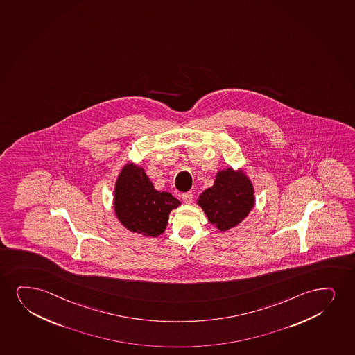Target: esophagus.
Here are the masks:
<instances>
[{
    "mask_svg": "<svg viewBox=\"0 0 355 355\" xmlns=\"http://www.w3.org/2000/svg\"><path fill=\"white\" fill-rule=\"evenodd\" d=\"M182 200H183L184 203L190 205L193 202V193H190V191L182 193Z\"/></svg>",
    "mask_w": 355,
    "mask_h": 355,
    "instance_id": "obj_1",
    "label": "esophagus"
}]
</instances>
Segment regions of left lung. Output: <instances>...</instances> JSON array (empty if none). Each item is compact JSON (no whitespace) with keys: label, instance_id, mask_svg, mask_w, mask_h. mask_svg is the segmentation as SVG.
<instances>
[{"label":"left lung","instance_id":"1","mask_svg":"<svg viewBox=\"0 0 355 355\" xmlns=\"http://www.w3.org/2000/svg\"><path fill=\"white\" fill-rule=\"evenodd\" d=\"M254 188L249 178L232 168L220 171L211 188L202 193L198 205L210 223L227 231L245 219L254 207Z\"/></svg>","mask_w":355,"mask_h":355}]
</instances>
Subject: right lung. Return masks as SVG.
<instances>
[{
  "label": "right lung",
  "mask_w": 355,
  "mask_h": 355,
  "mask_svg": "<svg viewBox=\"0 0 355 355\" xmlns=\"http://www.w3.org/2000/svg\"><path fill=\"white\" fill-rule=\"evenodd\" d=\"M180 202L165 191H157L144 168L123 167L114 189V210L132 232L158 236L166 228L168 214Z\"/></svg>",
  "instance_id": "add662e5"
}]
</instances>
